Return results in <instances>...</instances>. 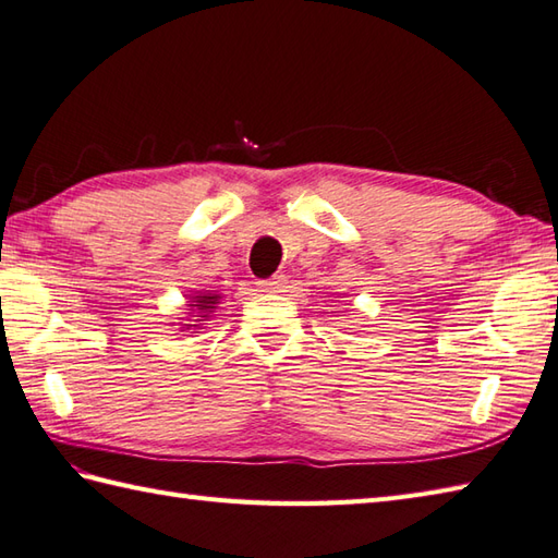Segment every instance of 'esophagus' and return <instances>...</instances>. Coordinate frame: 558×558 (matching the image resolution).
Here are the masks:
<instances>
[{"mask_svg": "<svg viewBox=\"0 0 558 558\" xmlns=\"http://www.w3.org/2000/svg\"><path fill=\"white\" fill-rule=\"evenodd\" d=\"M286 288H288V280L282 276L268 278V280L260 282V290H264V292H286Z\"/></svg>", "mask_w": 558, "mask_h": 558, "instance_id": "obj_1", "label": "esophagus"}]
</instances>
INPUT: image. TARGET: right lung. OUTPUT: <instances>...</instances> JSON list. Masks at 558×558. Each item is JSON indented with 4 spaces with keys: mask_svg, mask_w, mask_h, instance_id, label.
<instances>
[{
    "mask_svg": "<svg viewBox=\"0 0 558 558\" xmlns=\"http://www.w3.org/2000/svg\"><path fill=\"white\" fill-rule=\"evenodd\" d=\"M218 294H210V292H206L204 294V298H194V302L196 304H189V306H194V310H201V312H210L213 310V306H216L218 304ZM198 312V314H201Z\"/></svg>",
    "mask_w": 558,
    "mask_h": 558,
    "instance_id": "1",
    "label": "right lung"
}]
</instances>
